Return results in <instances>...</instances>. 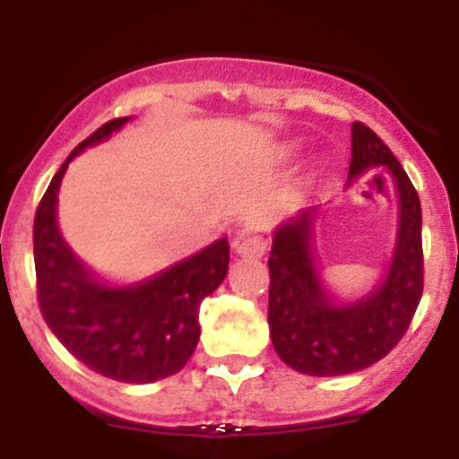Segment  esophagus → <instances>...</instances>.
I'll return each instance as SVG.
<instances>
[{
  "mask_svg": "<svg viewBox=\"0 0 459 459\" xmlns=\"http://www.w3.org/2000/svg\"><path fill=\"white\" fill-rule=\"evenodd\" d=\"M266 238L262 234H255V232H241L237 238V255L241 257H262L266 253Z\"/></svg>",
  "mask_w": 459,
  "mask_h": 459,
  "instance_id": "34e87169",
  "label": "esophagus"
}]
</instances>
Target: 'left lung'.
<instances>
[{"mask_svg":"<svg viewBox=\"0 0 459 459\" xmlns=\"http://www.w3.org/2000/svg\"><path fill=\"white\" fill-rule=\"evenodd\" d=\"M372 168L391 172L400 206L391 266L375 291L354 303H338L328 294L315 266V206L282 222L273 234L269 257L271 340L280 359L303 375H350L384 359L407 333L423 296L419 193L381 137L354 121L350 179Z\"/></svg>","mask_w":459,"mask_h":459,"instance_id":"1","label":"left lung"}]
</instances>
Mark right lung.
I'll return each instance as SVG.
<instances>
[{
	"mask_svg": "<svg viewBox=\"0 0 459 459\" xmlns=\"http://www.w3.org/2000/svg\"><path fill=\"white\" fill-rule=\"evenodd\" d=\"M131 117L103 124L73 149L52 177L34 218L39 307L59 342L108 379L152 384L177 375L200 340L197 310L227 275L230 243L218 238L135 285L100 282L68 248L56 227V193L73 158L108 140Z\"/></svg>",
	"mask_w": 459,
	"mask_h": 459,
	"instance_id": "add662e5",
	"label": "right lung"
}]
</instances>
